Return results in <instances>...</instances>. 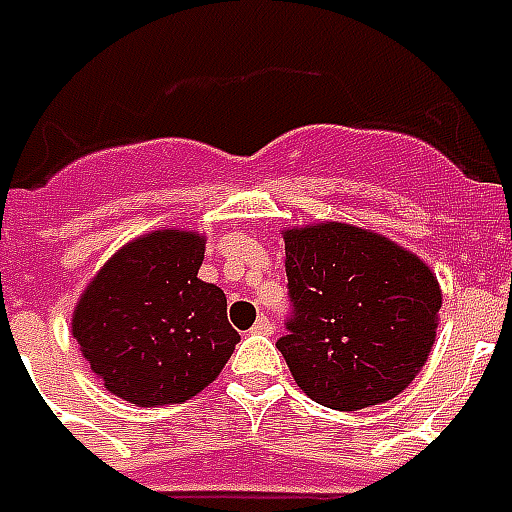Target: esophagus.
Listing matches in <instances>:
<instances>
[{
  "instance_id": "34e87169",
  "label": "esophagus",
  "mask_w": 512,
  "mask_h": 512,
  "mask_svg": "<svg viewBox=\"0 0 512 512\" xmlns=\"http://www.w3.org/2000/svg\"><path fill=\"white\" fill-rule=\"evenodd\" d=\"M253 333H259V335H272L275 333V327H272V322L267 320V317H259V320H256V325L251 327Z\"/></svg>"
}]
</instances>
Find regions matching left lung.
Wrapping results in <instances>:
<instances>
[{"label": "left lung", "instance_id": "8db88e82", "mask_svg": "<svg viewBox=\"0 0 512 512\" xmlns=\"http://www.w3.org/2000/svg\"><path fill=\"white\" fill-rule=\"evenodd\" d=\"M293 301L277 349L309 399L365 410L402 394L436 341L441 288L420 256L354 224L282 230Z\"/></svg>", "mask_w": 512, "mask_h": 512}]
</instances>
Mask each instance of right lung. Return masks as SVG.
<instances>
[{
    "label": "right lung",
    "mask_w": 512,
    "mask_h": 512,
    "mask_svg": "<svg viewBox=\"0 0 512 512\" xmlns=\"http://www.w3.org/2000/svg\"><path fill=\"white\" fill-rule=\"evenodd\" d=\"M206 235L134 237L89 280L71 333L97 380L137 407L182 404L219 378L240 341L227 296L198 269Z\"/></svg>",
    "instance_id": "obj_1"
}]
</instances>
